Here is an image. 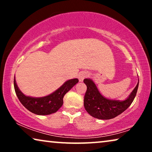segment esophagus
<instances>
[{"label": "esophagus", "mask_w": 152, "mask_h": 152, "mask_svg": "<svg viewBox=\"0 0 152 152\" xmlns=\"http://www.w3.org/2000/svg\"><path fill=\"white\" fill-rule=\"evenodd\" d=\"M88 75V73L86 71L80 72L78 75V79L79 80H80V82H83V80H84V78H86Z\"/></svg>", "instance_id": "34e87169"}]
</instances>
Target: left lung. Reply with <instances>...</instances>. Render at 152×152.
Instances as JSON below:
<instances>
[{
  "mask_svg": "<svg viewBox=\"0 0 152 152\" xmlns=\"http://www.w3.org/2000/svg\"><path fill=\"white\" fill-rule=\"evenodd\" d=\"M87 90L84 96V105L86 111L97 119L109 120L124 112L134 101L138 88L139 80L132 92L124 100L111 99L99 93L95 82L90 78L84 80Z\"/></svg>",
  "mask_w": 152,
  "mask_h": 152,
  "instance_id": "obj_1",
  "label": "left lung"
}]
</instances>
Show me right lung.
<instances>
[{
  "label": "right lung",
  "instance_id": "right-lung-1",
  "mask_svg": "<svg viewBox=\"0 0 152 152\" xmlns=\"http://www.w3.org/2000/svg\"><path fill=\"white\" fill-rule=\"evenodd\" d=\"M78 82V79L77 78L66 81L53 93L40 97L28 96L23 94L16 84L15 76L14 79V86L18 99L28 111L36 115H46L55 113L61 107L64 103V95Z\"/></svg>",
  "mask_w": 152,
  "mask_h": 152
}]
</instances>
